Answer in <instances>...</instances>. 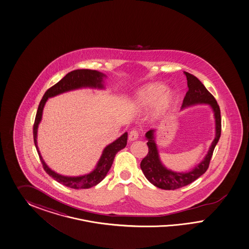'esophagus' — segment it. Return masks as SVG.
Returning a JSON list of instances; mask_svg holds the SVG:
<instances>
[{"mask_svg": "<svg viewBox=\"0 0 249 249\" xmlns=\"http://www.w3.org/2000/svg\"><path fill=\"white\" fill-rule=\"evenodd\" d=\"M138 137H139L138 130H137V129H132V130L129 132L128 140H129L130 142H132V141H135V140H137V139H138Z\"/></svg>", "mask_w": 249, "mask_h": 249, "instance_id": "1", "label": "esophagus"}]
</instances>
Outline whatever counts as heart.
Masks as SVG:
<instances>
[{
  "instance_id": "1",
  "label": "heart",
  "mask_w": 249,
  "mask_h": 249,
  "mask_svg": "<svg viewBox=\"0 0 249 249\" xmlns=\"http://www.w3.org/2000/svg\"><path fill=\"white\" fill-rule=\"evenodd\" d=\"M162 84H151L137 93L136 104L140 107L147 108L155 105L156 114L164 113L174 103V95Z\"/></svg>"
}]
</instances>
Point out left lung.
Returning a JSON list of instances; mask_svg holds the SVG:
<instances>
[{"instance_id": "1", "label": "left lung", "mask_w": 249, "mask_h": 249, "mask_svg": "<svg viewBox=\"0 0 249 249\" xmlns=\"http://www.w3.org/2000/svg\"><path fill=\"white\" fill-rule=\"evenodd\" d=\"M184 74L187 78L189 89L183 98L181 107L183 108L189 106L202 103L211 106L215 118V138L212 142L211 147L206 156L198 165L196 166L194 170L190 171L188 173H175L172 172L171 170L166 169L165 167L161 164L159 158L157 146L154 141V130H149L146 133L149 152L146 155V157L142 160L141 168L148 181L156 187L163 190H176L181 188L192 183L201 175H203L209 167L213 152L221 136V113L220 107L215 98H213V96L206 89V88L196 76L190 74L188 72H184Z\"/></svg>"}]
</instances>
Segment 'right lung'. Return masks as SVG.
Returning a JSON list of instances; mask_svg holds the SVG:
<instances>
[{
    "label": "right lung",
    "instance_id": "right-lung-1",
    "mask_svg": "<svg viewBox=\"0 0 249 249\" xmlns=\"http://www.w3.org/2000/svg\"><path fill=\"white\" fill-rule=\"evenodd\" d=\"M105 75L102 73H99L96 70H90V69H77L71 71L68 75L64 76L59 82L53 85L50 89H48L44 95L43 98L40 101V104L38 106L37 112L36 116V120L34 123V142L36 147L39 158L43 164V168L45 173L49 174L52 178L61 184L68 186L69 188L73 189H88L91 188L95 185H97L100 181H102L106 177L107 172L109 171L110 167L113 163L114 158L118 151H121L127 145V140H128V133L125 132L123 135L121 136L117 141H115L109 145H107L104 149L101 157L98 160V164L96 166V169L90 173L86 174L84 176H78V177H68L63 176L60 174H57L53 172L51 169H49L45 164L42 156L40 155V152L38 151L37 142H36V133H37L38 124L42 119V113L43 108L45 107V102L48 98H51L53 96H56L61 93L67 92V91L72 90L79 88H98L102 89V78Z\"/></svg>",
    "mask_w": 249,
    "mask_h": 249
}]
</instances>
